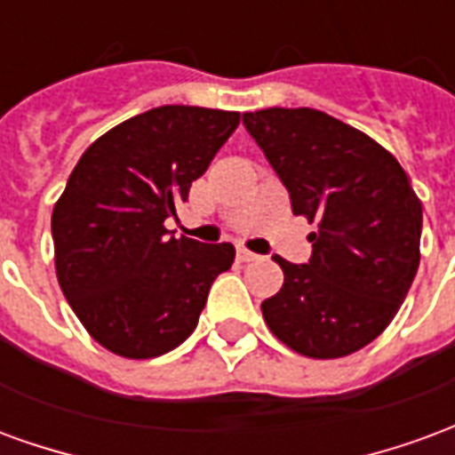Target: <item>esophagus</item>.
<instances>
[{
    "instance_id": "obj_1",
    "label": "esophagus",
    "mask_w": 455,
    "mask_h": 455,
    "mask_svg": "<svg viewBox=\"0 0 455 455\" xmlns=\"http://www.w3.org/2000/svg\"><path fill=\"white\" fill-rule=\"evenodd\" d=\"M236 258L241 260V263H251V260H258L256 253H253V251H248V248H243V246L236 251Z\"/></svg>"
}]
</instances>
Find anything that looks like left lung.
<instances>
[{
	"instance_id": "8db88e82",
	"label": "left lung",
	"mask_w": 455,
	"mask_h": 455,
	"mask_svg": "<svg viewBox=\"0 0 455 455\" xmlns=\"http://www.w3.org/2000/svg\"><path fill=\"white\" fill-rule=\"evenodd\" d=\"M248 133L316 231L305 266L260 305L270 331L307 358H341L387 329L419 267L421 202L397 158L309 107L243 114Z\"/></svg>"
}]
</instances>
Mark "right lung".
I'll use <instances>...</instances> for the list:
<instances>
[{"label":"right lung","mask_w":455,"mask_h":455,"mask_svg":"<svg viewBox=\"0 0 455 455\" xmlns=\"http://www.w3.org/2000/svg\"><path fill=\"white\" fill-rule=\"evenodd\" d=\"M241 114L165 104L121 121L84 150L55 202V273L65 299L107 351L143 361L185 341L231 243L168 236Z\"/></svg>","instance_id":"add662e5"}]
</instances>
